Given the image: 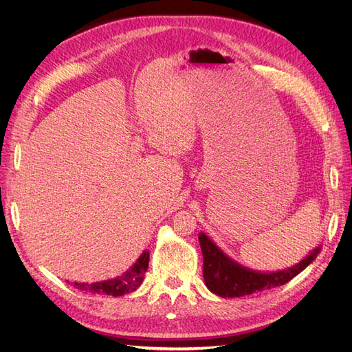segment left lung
Here are the masks:
<instances>
[{
    "label": "left lung",
    "mask_w": 352,
    "mask_h": 352,
    "mask_svg": "<svg viewBox=\"0 0 352 352\" xmlns=\"http://www.w3.org/2000/svg\"><path fill=\"white\" fill-rule=\"evenodd\" d=\"M202 258H204V282L208 289L221 298H238L258 291L273 289L289 282L310 265L320 252L322 245L308 252L300 263L276 272H260L239 264L223 251L204 232L198 235Z\"/></svg>",
    "instance_id": "obj_1"
}]
</instances>
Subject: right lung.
<instances>
[{
  "instance_id": "add662e5",
  "label": "right lung",
  "mask_w": 352,
  "mask_h": 352,
  "mask_svg": "<svg viewBox=\"0 0 352 352\" xmlns=\"http://www.w3.org/2000/svg\"><path fill=\"white\" fill-rule=\"evenodd\" d=\"M148 263H150V251H144L138 260L133 263L129 270H126L122 276L94 282V283H85V282H73L72 285L79 291H88L94 294H105L111 296H122L124 294H129L136 291L141 286L145 278V272L148 269Z\"/></svg>"
}]
</instances>
